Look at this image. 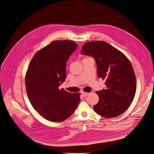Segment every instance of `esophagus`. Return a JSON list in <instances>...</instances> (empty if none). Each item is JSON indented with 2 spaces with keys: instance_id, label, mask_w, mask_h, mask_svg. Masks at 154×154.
<instances>
[{
  "instance_id": "1",
  "label": "esophagus",
  "mask_w": 154,
  "mask_h": 154,
  "mask_svg": "<svg viewBox=\"0 0 154 154\" xmlns=\"http://www.w3.org/2000/svg\"><path fill=\"white\" fill-rule=\"evenodd\" d=\"M82 94L83 97H86L88 96V95H89V93H88V92H82Z\"/></svg>"
}]
</instances>
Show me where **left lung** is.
Segmentation results:
<instances>
[{"label": "left lung", "instance_id": "left-lung-1", "mask_svg": "<svg viewBox=\"0 0 154 154\" xmlns=\"http://www.w3.org/2000/svg\"><path fill=\"white\" fill-rule=\"evenodd\" d=\"M81 53L95 59L99 78L106 81V89L96 92L99 101L94 106V111L107 118L124 113L136 92V78L130 61L121 51L103 41L86 42Z\"/></svg>", "mask_w": 154, "mask_h": 154}]
</instances>
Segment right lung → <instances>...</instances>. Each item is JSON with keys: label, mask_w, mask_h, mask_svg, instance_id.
I'll return each mask as SVG.
<instances>
[{"label": "right lung", "mask_w": 154, "mask_h": 154, "mask_svg": "<svg viewBox=\"0 0 154 154\" xmlns=\"http://www.w3.org/2000/svg\"><path fill=\"white\" fill-rule=\"evenodd\" d=\"M77 47L72 41H54L36 52L28 66L25 77L28 98L35 110L49 121H65L80 101V93L59 89L66 79V61Z\"/></svg>", "instance_id": "right-lung-1"}]
</instances>
